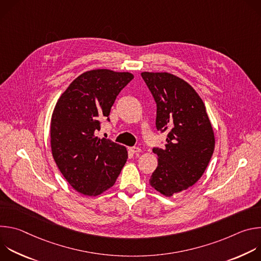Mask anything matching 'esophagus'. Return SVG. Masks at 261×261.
<instances>
[{
	"label": "esophagus",
	"instance_id": "esophagus-1",
	"mask_svg": "<svg viewBox=\"0 0 261 261\" xmlns=\"http://www.w3.org/2000/svg\"><path fill=\"white\" fill-rule=\"evenodd\" d=\"M129 150H130V152L133 153V154H139V153L141 152L140 148H139V147H136V146H132V147L129 148Z\"/></svg>",
	"mask_w": 261,
	"mask_h": 261
}]
</instances>
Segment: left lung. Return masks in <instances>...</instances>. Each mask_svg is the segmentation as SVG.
<instances>
[{
    "label": "left lung",
    "mask_w": 261,
    "mask_h": 261,
    "mask_svg": "<svg viewBox=\"0 0 261 261\" xmlns=\"http://www.w3.org/2000/svg\"><path fill=\"white\" fill-rule=\"evenodd\" d=\"M141 77L157 104V130L167 132L164 148H153L158 166L150 185L169 197L201 177L214 153V131L204 103L188 83L167 72H142Z\"/></svg>",
    "instance_id": "left-lung-1"
}]
</instances>
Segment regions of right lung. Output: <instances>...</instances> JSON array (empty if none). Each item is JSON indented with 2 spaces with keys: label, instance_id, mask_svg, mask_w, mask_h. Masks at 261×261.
<instances>
[{
  "label": "right lung",
  "instance_id": "add662e5",
  "mask_svg": "<svg viewBox=\"0 0 261 261\" xmlns=\"http://www.w3.org/2000/svg\"><path fill=\"white\" fill-rule=\"evenodd\" d=\"M129 72L87 71L62 94L50 123L53 157L77 192L97 196L115 185L128 152L124 145L98 138L101 120L109 121L119 93L133 80Z\"/></svg>",
  "mask_w": 261,
  "mask_h": 261
}]
</instances>
